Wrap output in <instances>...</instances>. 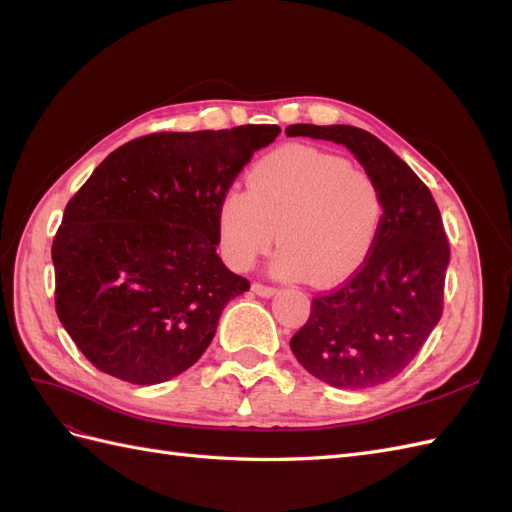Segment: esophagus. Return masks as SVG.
Returning <instances> with one entry per match:
<instances>
[{"mask_svg": "<svg viewBox=\"0 0 512 512\" xmlns=\"http://www.w3.org/2000/svg\"><path fill=\"white\" fill-rule=\"evenodd\" d=\"M252 290H254V294H258V297H262V299H269V297H273L275 294V288H271V286H265V284H252Z\"/></svg>", "mask_w": 512, "mask_h": 512, "instance_id": "1", "label": "esophagus"}]
</instances>
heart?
Masks as SVG:
<instances>
[{
    "label": "heart",
    "instance_id": "obj_1",
    "mask_svg": "<svg viewBox=\"0 0 512 512\" xmlns=\"http://www.w3.org/2000/svg\"><path fill=\"white\" fill-rule=\"evenodd\" d=\"M384 218L374 177L335 153L288 145L258 160L247 192H226L215 209L222 258L250 269L280 230L271 271L282 280L329 286L350 277L374 250Z\"/></svg>",
    "mask_w": 512,
    "mask_h": 512
}]
</instances>
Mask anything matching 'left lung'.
Instances as JSON below:
<instances>
[{
    "mask_svg": "<svg viewBox=\"0 0 512 512\" xmlns=\"http://www.w3.org/2000/svg\"><path fill=\"white\" fill-rule=\"evenodd\" d=\"M286 134L344 145L380 188L384 218L374 250L346 284L318 294L305 327L290 339L314 378L335 389H371L410 365L442 316L451 250L440 209L374 134L339 123H294Z\"/></svg>",
    "mask_w": 512,
    "mask_h": 512,
    "instance_id": "1",
    "label": "left lung"
}]
</instances>
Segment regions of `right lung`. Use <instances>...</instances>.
<instances>
[{
    "label": "right lung",
    "instance_id": "right-lung-1",
    "mask_svg": "<svg viewBox=\"0 0 512 512\" xmlns=\"http://www.w3.org/2000/svg\"><path fill=\"white\" fill-rule=\"evenodd\" d=\"M277 126L160 132L115 149L66 205L53 241L55 307L108 376L160 384L209 348L250 290L215 252V209Z\"/></svg>",
    "mask_w": 512,
    "mask_h": 512
}]
</instances>
